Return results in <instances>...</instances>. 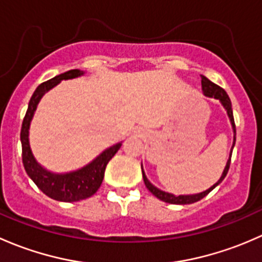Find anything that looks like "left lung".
Listing matches in <instances>:
<instances>
[{"instance_id": "left-lung-1", "label": "left lung", "mask_w": 262, "mask_h": 262, "mask_svg": "<svg viewBox=\"0 0 262 262\" xmlns=\"http://www.w3.org/2000/svg\"><path fill=\"white\" fill-rule=\"evenodd\" d=\"M202 86H203V91H204L205 96L218 99L219 101L222 102V105L226 107L227 113H228L229 119H231L232 126H233V132H234L233 147H234V143H236V124H234L233 112H232V104H231V100H229V96L227 95V92L224 91V90L222 89L221 86L213 83V82L208 80L205 76H202ZM233 147H232V148H233ZM231 157H232V156H231ZM231 157H229L228 162H227L226 168H224V171H223V175L221 176V179H219L218 182H215V184H214L213 186L210 187V189H208V190H205V191L200 192V194H195V195H179V196H176V195L168 194V192H165V191H162V190L155 187L152 184H150L149 181H148V179L146 178V175H144V172H143V168H142V173H143V180H144V184H146L147 189L149 190V191L152 192V194L155 195L156 198H158L160 200H162V202H166V203H170V204H192V203L199 202L200 199H203L204 196H207V195L209 194L210 191H212V190L216 186V185H219L222 181H223V179L226 178V175L228 173L229 165H231Z\"/></svg>"}]
</instances>
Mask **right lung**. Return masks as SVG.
<instances>
[{
    "label": "right lung",
    "instance_id": "obj_1",
    "mask_svg": "<svg viewBox=\"0 0 262 262\" xmlns=\"http://www.w3.org/2000/svg\"><path fill=\"white\" fill-rule=\"evenodd\" d=\"M81 75H83L82 71L71 70L39 84L29 101L28 110H26L23 126H21L20 139L21 147H23V163L26 173L47 196L58 200V202L72 203L92 196L99 190L100 185L104 180L106 165L121 146V143H118L107 148L99 157L95 158L91 163L84 166L83 168L75 171V172L64 173V175H55V173L48 172L34 158L30 144H29V126H30V121L36 109V105L40 101L41 96L48 90L54 87L58 82L78 77Z\"/></svg>",
    "mask_w": 262,
    "mask_h": 262
}]
</instances>
